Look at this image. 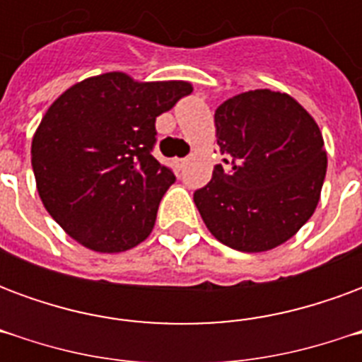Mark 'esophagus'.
Segmentation results:
<instances>
[{
  "label": "esophagus",
  "instance_id": "obj_1",
  "mask_svg": "<svg viewBox=\"0 0 362 362\" xmlns=\"http://www.w3.org/2000/svg\"><path fill=\"white\" fill-rule=\"evenodd\" d=\"M189 157H184V158H176V165H178V168H184V166L188 165Z\"/></svg>",
  "mask_w": 362,
  "mask_h": 362
}]
</instances>
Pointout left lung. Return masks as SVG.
I'll list each match as a JSON object with an SVG mask.
<instances>
[{
	"instance_id": "obj_1",
	"label": "left lung",
	"mask_w": 362,
	"mask_h": 362,
	"mask_svg": "<svg viewBox=\"0 0 362 362\" xmlns=\"http://www.w3.org/2000/svg\"><path fill=\"white\" fill-rule=\"evenodd\" d=\"M215 129L225 165L194 192L207 228L240 252L287 243L312 217L326 178L318 124L285 93L256 89L221 104Z\"/></svg>"
}]
</instances>
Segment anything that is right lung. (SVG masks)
<instances>
[{
  "instance_id": "right-lung-1",
  "label": "right lung",
  "mask_w": 362,
  "mask_h": 362,
  "mask_svg": "<svg viewBox=\"0 0 362 362\" xmlns=\"http://www.w3.org/2000/svg\"><path fill=\"white\" fill-rule=\"evenodd\" d=\"M189 93L186 81L112 71L69 87L48 108L33 137V170L46 211L74 240L114 254L151 235L176 180L153 157L155 119Z\"/></svg>"
}]
</instances>
